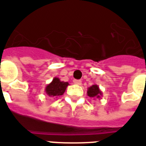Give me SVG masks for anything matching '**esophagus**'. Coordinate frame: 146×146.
I'll return each instance as SVG.
<instances>
[{
	"label": "esophagus",
	"mask_w": 146,
	"mask_h": 146,
	"mask_svg": "<svg viewBox=\"0 0 146 146\" xmlns=\"http://www.w3.org/2000/svg\"><path fill=\"white\" fill-rule=\"evenodd\" d=\"M73 83L77 86H81V81H80V80H74Z\"/></svg>",
	"instance_id": "esophagus-1"
}]
</instances>
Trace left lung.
Returning <instances> with one entry per match:
<instances>
[{
    "mask_svg": "<svg viewBox=\"0 0 146 146\" xmlns=\"http://www.w3.org/2000/svg\"><path fill=\"white\" fill-rule=\"evenodd\" d=\"M87 95L90 98H101L102 96V92L98 85H93L88 88Z\"/></svg>",
    "mask_w": 146,
    "mask_h": 146,
    "instance_id": "obj_1",
    "label": "left lung"
}]
</instances>
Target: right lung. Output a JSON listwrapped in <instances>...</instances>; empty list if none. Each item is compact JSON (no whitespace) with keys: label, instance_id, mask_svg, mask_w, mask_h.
<instances>
[{"label":"right lung","instance_id":"add662e5","mask_svg":"<svg viewBox=\"0 0 146 146\" xmlns=\"http://www.w3.org/2000/svg\"><path fill=\"white\" fill-rule=\"evenodd\" d=\"M69 86L68 82L61 81L58 77H54L52 82H50L45 87V93L48 97H60L65 92L67 86Z\"/></svg>","mask_w":146,"mask_h":146}]
</instances>
